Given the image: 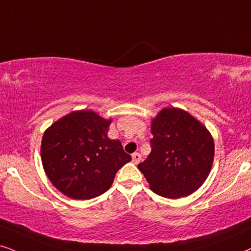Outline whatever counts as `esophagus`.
I'll return each instance as SVG.
<instances>
[{
	"mask_svg": "<svg viewBox=\"0 0 251 251\" xmlns=\"http://www.w3.org/2000/svg\"><path fill=\"white\" fill-rule=\"evenodd\" d=\"M131 157H132V162H133V164H135V165L139 164V161L142 160V155L139 154V153H137V152H136V153H133V154L131 155Z\"/></svg>",
	"mask_w": 251,
	"mask_h": 251,
	"instance_id": "obj_1",
	"label": "esophagus"
}]
</instances>
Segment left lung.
<instances>
[{"label": "left lung", "mask_w": 251, "mask_h": 251, "mask_svg": "<svg viewBox=\"0 0 251 251\" xmlns=\"http://www.w3.org/2000/svg\"><path fill=\"white\" fill-rule=\"evenodd\" d=\"M151 153L138 165L150 188L166 198L196 191L213 164L214 143L205 126L180 108H164L152 120Z\"/></svg>", "instance_id": "8db88e82"}]
</instances>
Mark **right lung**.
I'll list each match as a JSON object with an SVG mask.
<instances>
[{
    "instance_id": "add662e5",
    "label": "right lung",
    "mask_w": 251,
    "mask_h": 251,
    "mask_svg": "<svg viewBox=\"0 0 251 251\" xmlns=\"http://www.w3.org/2000/svg\"><path fill=\"white\" fill-rule=\"evenodd\" d=\"M112 120L77 110L42 136L41 161L56 189L74 200H91L109 189L116 172L131 160L121 142L107 136Z\"/></svg>"
}]
</instances>
